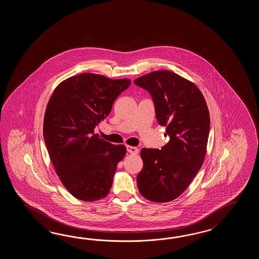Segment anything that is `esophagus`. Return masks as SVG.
<instances>
[{"label":"esophagus","instance_id":"obj_1","mask_svg":"<svg viewBox=\"0 0 259 259\" xmlns=\"http://www.w3.org/2000/svg\"><path fill=\"white\" fill-rule=\"evenodd\" d=\"M127 151L130 154H137L139 153V150L136 147L133 146H127Z\"/></svg>","mask_w":259,"mask_h":259}]
</instances>
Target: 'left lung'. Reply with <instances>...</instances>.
Here are the masks:
<instances>
[{
	"label": "left lung",
	"mask_w": 259,
	"mask_h": 259,
	"mask_svg": "<svg viewBox=\"0 0 259 259\" xmlns=\"http://www.w3.org/2000/svg\"><path fill=\"white\" fill-rule=\"evenodd\" d=\"M134 83L151 94L156 119L166 127L169 137L160 150H142L138 188L150 201L170 202L187 189L203 165L210 130L208 108L196 85L176 73L151 72Z\"/></svg>",
	"instance_id": "8db88e82"
}]
</instances>
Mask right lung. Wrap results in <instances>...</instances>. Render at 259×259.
<instances>
[{"label": "right lung", "instance_id": "1", "mask_svg": "<svg viewBox=\"0 0 259 259\" xmlns=\"http://www.w3.org/2000/svg\"><path fill=\"white\" fill-rule=\"evenodd\" d=\"M128 78L84 73L61 82L45 111L44 138L55 172L76 198L93 202L110 192L124 145L99 138L94 128L109 115Z\"/></svg>", "mask_w": 259, "mask_h": 259}]
</instances>
